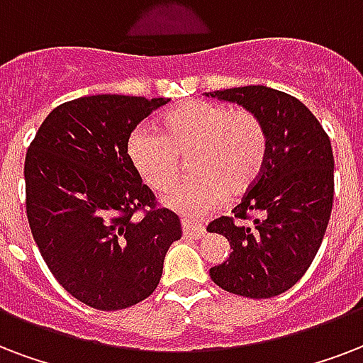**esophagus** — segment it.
Returning <instances> with one entry per match:
<instances>
[{
	"label": "esophagus",
	"mask_w": 363,
	"mask_h": 363,
	"mask_svg": "<svg viewBox=\"0 0 363 363\" xmlns=\"http://www.w3.org/2000/svg\"><path fill=\"white\" fill-rule=\"evenodd\" d=\"M182 230L186 234L188 238H201L206 234V228L198 223H194L192 218L188 217H182Z\"/></svg>",
	"instance_id": "obj_1"
}]
</instances>
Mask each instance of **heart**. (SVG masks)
I'll return each instance as SVG.
<instances>
[{"instance_id": "b5f03b06", "label": "heart", "mask_w": 363, "mask_h": 363, "mask_svg": "<svg viewBox=\"0 0 363 363\" xmlns=\"http://www.w3.org/2000/svg\"><path fill=\"white\" fill-rule=\"evenodd\" d=\"M127 154L138 177L163 190L190 154L192 175L163 194V203L184 213L203 211L228 196L245 194L261 177L268 154L264 123L245 108L190 101L160 120V131L140 125L131 133Z\"/></svg>"}]
</instances>
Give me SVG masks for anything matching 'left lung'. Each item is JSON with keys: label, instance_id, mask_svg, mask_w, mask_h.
Instances as JSON below:
<instances>
[{"label": "left lung", "instance_id": "left-lung-1", "mask_svg": "<svg viewBox=\"0 0 363 363\" xmlns=\"http://www.w3.org/2000/svg\"><path fill=\"white\" fill-rule=\"evenodd\" d=\"M261 118L268 154L259 181L230 217L207 230L225 236L230 257L209 270L225 291L270 298L293 287L314 261L333 207V150L316 116L295 96L264 85L207 93Z\"/></svg>", "mask_w": 363, "mask_h": 363}]
</instances>
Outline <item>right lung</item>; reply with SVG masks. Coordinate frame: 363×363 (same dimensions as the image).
<instances>
[{
  "label": "right lung",
  "instance_id": "obj_1",
  "mask_svg": "<svg viewBox=\"0 0 363 363\" xmlns=\"http://www.w3.org/2000/svg\"><path fill=\"white\" fill-rule=\"evenodd\" d=\"M167 102L82 96L55 108L28 146L32 236L60 286L96 311L150 297L167 249L182 236L179 217L157 207L127 154L133 129Z\"/></svg>",
  "mask_w": 363,
  "mask_h": 363
}]
</instances>
